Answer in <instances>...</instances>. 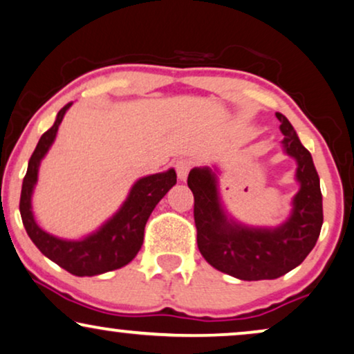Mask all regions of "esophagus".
<instances>
[{"label": "esophagus", "mask_w": 354, "mask_h": 354, "mask_svg": "<svg viewBox=\"0 0 354 354\" xmlns=\"http://www.w3.org/2000/svg\"><path fill=\"white\" fill-rule=\"evenodd\" d=\"M192 165H194V162L189 158H180L176 160V163H174V169H176V174L178 178H180L181 181H185L187 178V173L191 171Z\"/></svg>", "instance_id": "obj_1"}]
</instances>
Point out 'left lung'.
I'll use <instances>...</instances> for the list:
<instances>
[{
	"instance_id": "obj_1",
	"label": "left lung",
	"mask_w": 354,
	"mask_h": 354,
	"mask_svg": "<svg viewBox=\"0 0 354 354\" xmlns=\"http://www.w3.org/2000/svg\"><path fill=\"white\" fill-rule=\"evenodd\" d=\"M283 132L284 151L297 162L301 189L292 199V212L276 229H254L225 216L218 198L216 173L194 168L187 186L194 194L198 248L216 270L241 281L276 279L301 265L315 247L324 223L320 180L310 151L283 114L276 113Z\"/></svg>"
}]
</instances>
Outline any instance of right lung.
<instances>
[{
  "label": "right lung",
  "mask_w": 354,
  "mask_h": 354,
  "mask_svg": "<svg viewBox=\"0 0 354 354\" xmlns=\"http://www.w3.org/2000/svg\"><path fill=\"white\" fill-rule=\"evenodd\" d=\"M70 106L71 102L58 111L55 122L40 137L30 156L28 173L22 181L19 210L26 232L42 254L75 276H96L119 270L136 258L144 243L145 223L155 205L176 185V173L171 168L165 173L140 178L115 216L101 225L100 230L82 240H62L47 234L35 222L30 198L37 183L39 165L55 140L58 125Z\"/></svg>",
  "instance_id": "1"
}]
</instances>
